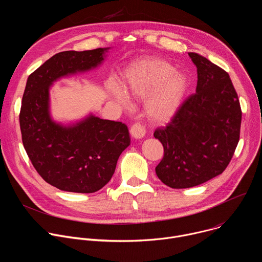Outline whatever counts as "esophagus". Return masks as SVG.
I'll list each match as a JSON object with an SVG mask.
<instances>
[{
	"mask_svg": "<svg viewBox=\"0 0 262 262\" xmlns=\"http://www.w3.org/2000/svg\"><path fill=\"white\" fill-rule=\"evenodd\" d=\"M130 135L135 138V139H142L144 138L145 134H146V129L145 127L140 124V123H135L132 125L130 127Z\"/></svg>",
	"mask_w": 262,
	"mask_h": 262,
	"instance_id": "esophagus-1",
	"label": "esophagus"
}]
</instances>
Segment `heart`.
Listing matches in <instances>:
<instances>
[{
	"label": "heart",
	"mask_w": 262,
	"mask_h": 262,
	"mask_svg": "<svg viewBox=\"0 0 262 262\" xmlns=\"http://www.w3.org/2000/svg\"><path fill=\"white\" fill-rule=\"evenodd\" d=\"M189 82L184 73L174 71L167 61L151 57L133 63L120 88L114 82L108 90L119 102L126 105L127 99L145 100L146 117L154 123L171 121L180 110Z\"/></svg>",
	"instance_id": "heart-1"
}]
</instances>
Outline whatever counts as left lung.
<instances>
[{"instance_id": "8db88e82", "label": "left lung", "mask_w": 262, "mask_h": 262, "mask_svg": "<svg viewBox=\"0 0 262 262\" xmlns=\"http://www.w3.org/2000/svg\"><path fill=\"white\" fill-rule=\"evenodd\" d=\"M189 56L197 67L196 93L154 134L164 146L156 173L172 189L192 188L222 174L239 140L242 110L229 74L199 54Z\"/></svg>"}]
</instances>
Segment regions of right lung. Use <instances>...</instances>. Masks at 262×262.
<instances>
[{"label":"right lung","instance_id":"1","mask_svg":"<svg viewBox=\"0 0 262 262\" xmlns=\"http://www.w3.org/2000/svg\"><path fill=\"white\" fill-rule=\"evenodd\" d=\"M108 49L58 53L28 78L19 113L23 144L36 171L61 191H99L111 180L120 155L130 144L128 128L122 122L90 114L63 125L50 113V87L54 82L97 67Z\"/></svg>","mask_w":262,"mask_h":262}]
</instances>
